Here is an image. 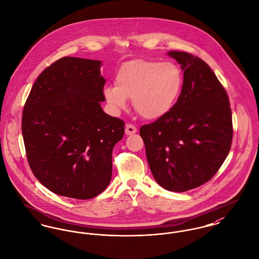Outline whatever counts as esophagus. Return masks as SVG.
<instances>
[{
	"mask_svg": "<svg viewBox=\"0 0 259 259\" xmlns=\"http://www.w3.org/2000/svg\"><path fill=\"white\" fill-rule=\"evenodd\" d=\"M125 135L126 136H132V135H134V134H136L137 133V127L135 126V125H133V124H130V123H127L126 125H125Z\"/></svg>",
	"mask_w": 259,
	"mask_h": 259,
	"instance_id": "obj_1",
	"label": "esophagus"
}]
</instances>
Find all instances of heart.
Masks as SVG:
<instances>
[{
	"label": "heart",
	"instance_id": "obj_1",
	"mask_svg": "<svg viewBox=\"0 0 259 259\" xmlns=\"http://www.w3.org/2000/svg\"><path fill=\"white\" fill-rule=\"evenodd\" d=\"M182 85V72L174 63L136 59L120 66L115 86L105 87L104 96L116 111L124 109L126 99H132L141 117L155 119L170 111Z\"/></svg>",
	"mask_w": 259,
	"mask_h": 259
}]
</instances>
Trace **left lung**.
<instances>
[{"mask_svg": "<svg viewBox=\"0 0 259 259\" xmlns=\"http://www.w3.org/2000/svg\"><path fill=\"white\" fill-rule=\"evenodd\" d=\"M184 71L175 105L140 130L155 181L172 192L208 182L227 158L233 141L229 97L210 66L183 51H169Z\"/></svg>", "mask_w": 259, "mask_h": 259, "instance_id": "8db88e82", "label": "left lung"}]
</instances>
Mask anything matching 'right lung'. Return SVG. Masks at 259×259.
Wrapping results in <instances>:
<instances>
[{"instance_id":"1","label":"right lung","mask_w":259,"mask_h":259,"mask_svg":"<svg viewBox=\"0 0 259 259\" xmlns=\"http://www.w3.org/2000/svg\"><path fill=\"white\" fill-rule=\"evenodd\" d=\"M100 60L63 57L37 77L23 112L26 157L51 192L79 200L101 194L112 179V152L124 122L101 102L106 79Z\"/></svg>"}]
</instances>
